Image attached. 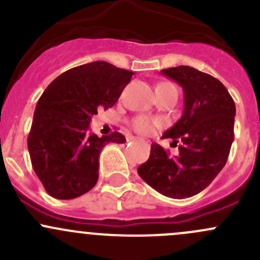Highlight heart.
Returning a JSON list of instances; mask_svg holds the SVG:
<instances>
[{
	"instance_id": "1",
	"label": "heart",
	"mask_w": 260,
	"mask_h": 260,
	"mask_svg": "<svg viewBox=\"0 0 260 260\" xmlns=\"http://www.w3.org/2000/svg\"><path fill=\"white\" fill-rule=\"evenodd\" d=\"M171 84H161V85L157 86V89L159 88H171ZM154 125V122L152 119H149V118L147 117H138L136 118L135 122H133V127L136 128V131L140 133H142V135H147V133H149L152 131V128H153Z\"/></svg>"
}]
</instances>
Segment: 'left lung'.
Segmentation results:
<instances>
[{"mask_svg":"<svg viewBox=\"0 0 260 260\" xmlns=\"http://www.w3.org/2000/svg\"><path fill=\"white\" fill-rule=\"evenodd\" d=\"M161 74L183 90V112L162 138L181 141L180 153L170 157L157 143L137 172L151 187L172 199L201 192L219 175L234 141L235 103L216 78L191 67L170 68Z\"/></svg>","mask_w":260,"mask_h":260,"instance_id":"left-lung-1","label":"left lung"}]
</instances>
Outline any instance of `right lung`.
Wrapping results in <instances>:
<instances>
[{
    "label": "right lung",
    "instance_id": "obj_1",
    "mask_svg": "<svg viewBox=\"0 0 260 260\" xmlns=\"http://www.w3.org/2000/svg\"><path fill=\"white\" fill-rule=\"evenodd\" d=\"M133 72L93 61L62 73L45 89L27 137L34 171L50 196L70 200L98 181L99 154L107 143H124L119 132L98 137L89 131L98 109L117 103Z\"/></svg>",
    "mask_w": 260,
    "mask_h": 260
}]
</instances>
